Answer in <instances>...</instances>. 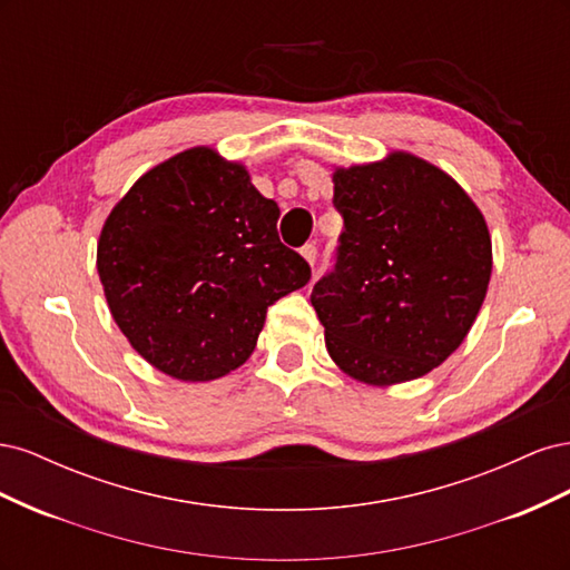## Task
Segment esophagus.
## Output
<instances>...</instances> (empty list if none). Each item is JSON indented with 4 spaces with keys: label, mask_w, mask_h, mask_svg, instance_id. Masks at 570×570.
Instances as JSON below:
<instances>
[{
    "label": "esophagus",
    "mask_w": 570,
    "mask_h": 570,
    "mask_svg": "<svg viewBox=\"0 0 570 570\" xmlns=\"http://www.w3.org/2000/svg\"><path fill=\"white\" fill-rule=\"evenodd\" d=\"M316 254H318V249H316V245H312V243H306V245L302 247V256H304L306 262L312 264V266L316 264Z\"/></svg>",
    "instance_id": "34e87169"
}]
</instances>
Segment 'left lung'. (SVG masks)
Instances as JSON below:
<instances>
[{
    "label": "left lung",
    "instance_id": "obj_1",
    "mask_svg": "<svg viewBox=\"0 0 570 570\" xmlns=\"http://www.w3.org/2000/svg\"><path fill=\"white\" fill-rule=\"evenodd\" d=\"M337 264L312 292L327 354L387 387L438 368L473 327L492 275L485 216L442 168L411 151L335 166Z\"/></svg>",
    "mask_w": 570,
    "mask_h": 570
}]
</instances>
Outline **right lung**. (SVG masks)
<instances>
[{"label": "right lung", "instance_id": "1", "mask_svg": "<svg viewBox=\"0 0 570 570\" xmlns=\"http://www.w3.org/2000/svg\"><path fill=\"white\" fill-rule=\"evenodd\" d=\"M278 216L247 166L212 147L185 149L137 178L97 243L99 281L130 347L183 383L243 366L268 306L312 278L281 243Z\"/></svg>", "mask_w": 570, "mask_h": 570}]
</instances>
